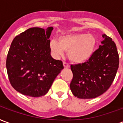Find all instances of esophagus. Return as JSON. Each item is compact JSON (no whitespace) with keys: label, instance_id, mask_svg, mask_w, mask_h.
I'll list each match as a JSON object with an SVG mask.
<instances>
[{"label":"esophagus","instance_id":"esophagus-1","mask_svg":"<svg viewBox=\"0 0 123 123\" xmlns=\"http://www.w3.org/2000/svg\"><path fill=\"white\" fill-rule=\"evenodd\" d=\"M63 66H64V68H69L70 67L69 64L67 62H63Z\"/></svg>","mask_w":123,"mask_h":123}]
</instances>
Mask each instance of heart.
I'll return each mask as SVG.
<instances>
[{
  "mask_svg": "<svg viewBox=\"0 0 123 123\" xmlns=\"http://www.w3.org/2000/svg\"><path fill=\"white\" fill-rule=\"evenodd\" d=\"M96 45V39L90 33H74L60 36L59 41L53 39L49 43V47L55 57L68 52V58L76 63L87 61L92 56Z\"/></svg>",
  "mask_w": 123,
  "mask_h": 123,
  "instance_id": "obj_1",
  "label": "heart"
}]
</instances>
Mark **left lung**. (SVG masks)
<instances>
[{
    "instance_id": "obj_1",
    "label": "left lung",
    "mask_w": 123,
    "mask_h": 123,
    "mask_svg": "<svg viewBox=\"0 0 123 123\" xmlns=\"http://www.w3.org/2000/svg\"><path fill=\"white\" fill-rule=\"evenodd\" d=\"M99 49L88 61L71 65L73 78L70 88L80 99H92L105 93L111 86L119 68V54L111 37L103 34Z\"/></svg>"
}]
</instances>
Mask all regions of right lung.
Here are the masks:
<instances>
[{"label": "right lung", "instance_id": "1", "mask_svg": "<svg viewBox=\"0 0 123 123\" xmlns=\"http://www.w3.org/2000/svg\"><path fill=\"white\" fill-rule=\"evenodd\" d=\"M53 27L31 28L13 39L7 55V73L13 88L22 94L41 97L48 92L64 68L49 47Z\"/></svg>", "mask_w": 123, "mask_h": 123}]
</instances>
